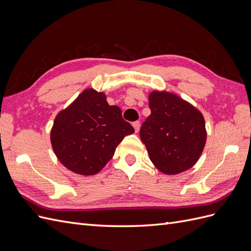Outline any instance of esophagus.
Wrapping results in <instances>:
<instances>
[{
    "label": "esophagus",
    "mask_w": 251,
    "mask_h": 251,
    "mask_svg": "<svg viewBox=\"0 0 251 251\" xmlns=\"http://www.w3.org/2000/svg\"><path fill=\"white\" fill-rule=\"evenodd\" d=\"M133 126L135 128V132H139V130H140V123H139V121H135V123H133Z\"/></svg>",
    "instance_id": "esophagus-1"
}]
</instances>
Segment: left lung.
<instances>
[{
	"label": "left lung",
	"instance_id": "left-lung-1",
	"mask_svg": "<svg viewBox=\"0 0 251 251\" xmlns=\"http://www.w3.org/2000/svg\"><path fill=\"white\" fill-rule=\"evenodd\" d=\"M151 115L142 124L140 138L151 161L166 175L189 170L199 160L206 142L202 113L176 94L153 91Z\"/></svg>",
	"mask_w": 251,
	"mask_h": 251
}]
</instances>
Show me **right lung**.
Wrapping results in <instances>:
<instances>
[{
	"label": "right lung",
	"mask_w": 251,
	"mask_h": 251,
	"mask_svg": "<svg viewBox=\"0 0 251 251\" xmlns=\"http://www.w3.org/2000/svg\"><path fill=\"white\" fill-rule=\"evenodd\" d=\"M133 133L120 108L90 88L57 114L50 140L60 163L75 174L91 176L103 169L125 136Z\"/></svg>",
	"instance_id": "add662e5"
}]
</instances>
